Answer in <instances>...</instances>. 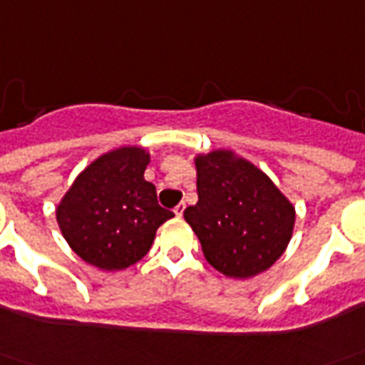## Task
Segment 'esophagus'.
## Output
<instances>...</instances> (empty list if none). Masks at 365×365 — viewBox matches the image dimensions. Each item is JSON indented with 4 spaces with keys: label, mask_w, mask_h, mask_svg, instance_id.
<instances>
[{
    "label": "esophagus",
    "mask_w": 365,
    "mask_h": 365,
    "mask_svg": "<svg viewBox=\"0 0 365 365\" xmlns=\"http://www.w3.org/2000/svg\"><path fill=\"white\" fill-rule=\"evenodd\" d=\"M183 211H185V203H180V205H175V207H174L175 217H182Z\"/></svg>",
    "instance_id": "obj_1"
}]
</instances>
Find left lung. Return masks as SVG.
Wrapping results in <instances>:
<instances>
[{
  "instance_id": "8db88e82",
  "label": "left lung",
  "mask_w": 365,
  "mask_h": 365,
  "mask_svg": "<svg viewBox=\"0 0 365 365\" xmlns=\"http://www.w3.org/2000/svg\"><path fill=\"white\" fill-rule=\"evenodd\" d=\"M197 203L183 217L207 262L229 279L271 269L290 243L297 211L269 175L233 150L195 156Z\"/></svg>"
}]
</instances>
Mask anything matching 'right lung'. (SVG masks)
Segmentation results:
<instances>
[{
    "instance_id": "add662e5",
    "label": "right lung",
    "mask_w": 365,
    "mask_h": 365,
    "mask_svg": "<svg viewBox=\"0 0 365 365\" xmlns=\"http://www.w3.org/2000/svg\"><path fill=\"white\" fill-rule=\"evenodd\" d=\"M150 152L120 146L93 160L55 209L61 233L81 259L101 271H122L150 251L158 227L174 217L144 180Z\"/></svg>"
}]
</instances>
